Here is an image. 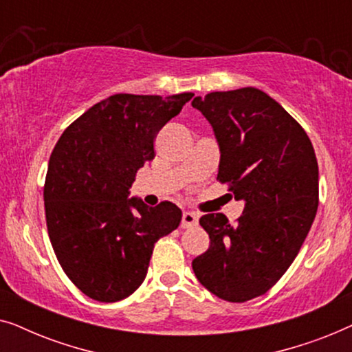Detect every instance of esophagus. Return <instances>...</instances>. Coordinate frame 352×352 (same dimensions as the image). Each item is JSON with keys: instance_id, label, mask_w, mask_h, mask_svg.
<instances>
[{"instance_id": "obj_1", "label": "esophagus", "mask_w": 352, "mask_h": 352, "mask_svg": "<svg viewBox=\"0 0 352 352\" xmlns=\"http://www.w3.org/2000/svg\"><path fill=\"white\" fill-rule=\"evenodd\" d=\"M199 223V216L195 213H192V211H184L182 213V221H181V228L182 229H189V228H194Z\"/></svg>"}]
</instances>
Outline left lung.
I'll return each mask as SVG.
<instances>
[{
	"instance_id": "left-lung-1",
	"label": "left lung",
	"mask_w": 352,
	"mask_h": 352,
	"mask_svg": "<svg viewBox=\"0 0 352 352\" xmlns=\"http://www.w3.org/2000/svg\"><path fill=\"white\" fill-rule=\"evenodd\" d=\"M192 107L213 126L228 182L245 210L235 223L208 213L210 247L192 261L195 277L221 300L243 302L278 282L296 258L319 206V166L301 124L256 88L216 91Z\"/></svg>"
}]
</instances>
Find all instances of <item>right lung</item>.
<instances>
[{
  "mask_svg": "<svg viewBox=\"0 0 352 352\" xmlns=\"http://www.w3.org/2000/svg\"><path fill=\"white\" fill-rule=\"evenodd\" d=\"M194 98L113 94L65 129L45 182L46 226L67 277L96 301L113 302L146 278L153 245L181 223L171 201L128 199L139 168L153 160L157 133Z\"/></svg>",
  "mask_w": 352,
  "mask_h": 352,
  "instance_id": "1",
  "label": "right lung"
}]
</instances>
